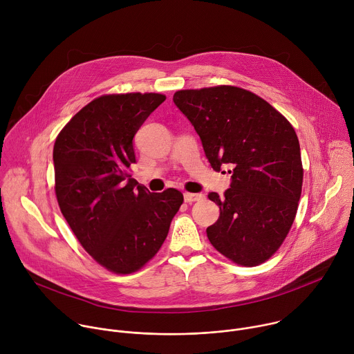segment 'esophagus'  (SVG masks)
<instances>
[{"label":"esophagus","instance_id":"obj_1","mask_svg":"<svg viewBox=\"0 0 354 354\" xmlns=\"http://www.w3.org/2000/svg\"><path fill=\"white\" fill-rule=\"evenodd\" d=\"M203 198H205V194H201V193H185L186 203H193V201H198Z\"/></svg>","mask_w":354,"mask_h":354}]
</instances>
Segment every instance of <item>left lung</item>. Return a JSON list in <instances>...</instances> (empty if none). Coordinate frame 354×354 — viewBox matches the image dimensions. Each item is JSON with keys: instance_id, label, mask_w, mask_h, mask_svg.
I'll list each match as a JSON object with an SVG mask.
<instances>
[{"instance_id": "8db88e82", "label": "left lung", "mask_w": 354, "mask_h": 354, "mask_svg": "<svg viewBox=\"0 0 354 354\" xmlns=\"http://www.w3.org/2000/svg\"><path fill=\"white\" fill-rule=\"evenodd\" d=\"M174 102L189 119L214 171L228 165L231 187L207 228L212 245L241 266L268 261L286 239L302 187L299 142L290 122L246 89L218 85L178 91Z\"/></svg>"}]
</instances>
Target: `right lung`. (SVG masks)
<instances>
[{"instance_id": "add662e5", "label": "right lung", "mask_w": 354, "mask_h": 354, "mask_svg": "<svg viewBox=\"0 0 354 354\" xmlns=\"http://www.w3.org/2000/svg\"><path fill=\"white\" fill-rule=\"evenodd\" d=\"M165 99L140 92L99 96L55 142L60 210L88 254L118 274L156 257L183 203L179 190L151 193L127 172L136 162L133 137Z\"/></svg>"}]
</instances>
